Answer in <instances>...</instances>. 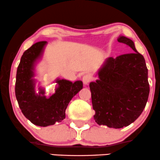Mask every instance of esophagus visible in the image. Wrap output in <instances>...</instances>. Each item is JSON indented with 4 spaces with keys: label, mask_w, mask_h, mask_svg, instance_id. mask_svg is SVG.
<instances>
[{
    "label": "esophagus",
    "mask_w": 160,
    "mask_h": 160,
    "mask_svg": "<svg viewBox=\"0 0 160 160\" xmlns=\"http://www.w3.org/2000/svg\"><path fill=\"white\" fill-rule=\"evenodd\" d=\"M91 81V77L89 75H84L83 77V82L84 85H88Z\"/></svg>",
    "instance_id": "obj_1"
}]
</instances>
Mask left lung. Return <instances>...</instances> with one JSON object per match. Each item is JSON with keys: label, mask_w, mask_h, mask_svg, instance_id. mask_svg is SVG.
<instances>
[{"label": "left lung", "mask_w": 160, "mask_h": 160, "mask_svg": "<svg viewBox=\"0 0 160 160\" xmlns=\"http://www.w3.org/2000/svg\"><path fill=\"white\" fill-rule=\"evenodd\" d=\"M118 42L128 45L134 52L108 58L98 72L99 80L89 83L95 121L113 128L134 122L144 109L150 93L143 56L130 38L119 36Z\"/></svg>", "instance_id": "obj_1"}]
</instances>
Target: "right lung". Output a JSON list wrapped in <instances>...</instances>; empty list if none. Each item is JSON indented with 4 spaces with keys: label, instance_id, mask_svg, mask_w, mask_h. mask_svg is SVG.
I'll return each instance as SVG.
<instances>
[{
    "label": "right lung",
    "instance_id": "add662e5",
    "mask_svg": "<svg viewBox=\"0 0 160 160\" xmlns=\"http://www.w3.org/2000/svg\"><path fill=\"white\" fill-rule=\"evenodd\" d=\"M47 42H38L24 52L17 68L15 94L19 106L26 118L41 127L53 125L65 118V110L72 98L83 88L80 80L72 83L58 79L55 92L50 97L39 88L36 93L34 69L36 61L42 54Z\"/></svg>",
    "mask_w": 160,
    "mask_h": 160
}]
</instances>
